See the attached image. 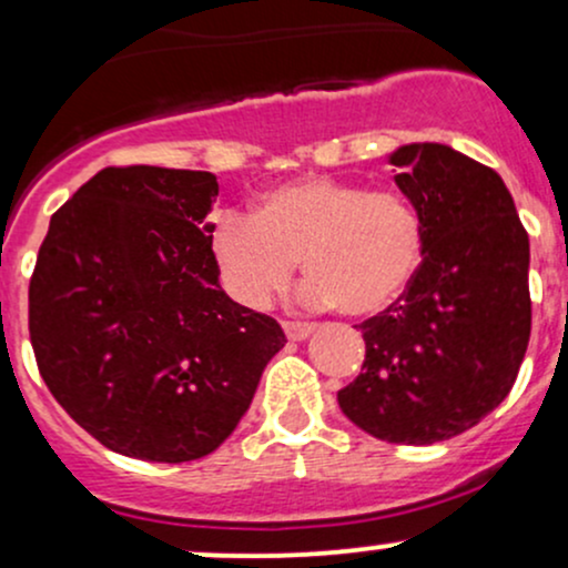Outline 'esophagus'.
Instances as JSON below:
<instances>
[{
	"mask_svg": "<svg viewBox=\"0 0 568 568\" xmlns=\"http://www.w3.org/2000/svg\"><path fill=\"white\" fill-rule=\"evenodd\" d=\"M283 331L285 336L291 338V342H302V338H306L315 331V323H298V321H285L283 323Z\"/></svg>",
	"mask_w": 568,
	"mask_h": 568,
	"instance_id": "obj_1",
	"label": "esophagus"
}]
</instances>
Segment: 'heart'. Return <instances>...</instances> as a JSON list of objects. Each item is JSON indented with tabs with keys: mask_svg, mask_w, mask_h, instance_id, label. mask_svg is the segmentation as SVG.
I'll return each mask as SVG.
<instances>
[{
	"mask_svg": "<svg viewBox=\"0 0 568 568\" xmlns=\"http://www.w3.org/2000/svg\"><path fill=\"white\" fill-rule=\"evenodd\" d=\"M211 251L224 288L251 310L288 288L302 258L306 304L374 317L419 275L427 226L406 194L312 175L266 189L253 216L221 213Z\"/></svg>",
	"mask_w": 568,
	"mask_h": 568,
	"instance_id": "obj_1",
	"label": "heart"
}]
</instances>
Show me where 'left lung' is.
I'll return each instance as SVG.
<instances>
[{
	"mask_svg": "<svg viewBox=\"0 0 568 568\" xmlns=\"http://www.w3.org/2000/svg\"><path fill=\"white\" fill-rule=\"evenodd\" d=\"M389 162L425 219V262L389 310L357 325L366 361L338 406L374 438L429 446L513 389L531 336L529 234L505 181L452 146L408 143Z\"/></svg>",
	"mask_w": 568,
	"mask_h": 568,
	"instance_id": "obj_1",
	"label": "left lung"
}]
</instances>
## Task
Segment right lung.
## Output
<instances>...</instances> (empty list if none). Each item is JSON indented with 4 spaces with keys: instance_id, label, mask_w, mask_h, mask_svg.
<instances>
[{
    "instance_id": "1",
    "label": "right lung",
    "mask_w": 568,
    "mask_h": 568,
    "mask_svg": "<svg viewBox=\"0 0 568 568\" xmlns=\"http://www.w3.org/2000/svg\"><path fill=\"white\" fill-rule=\"evenodd\" d=\"M205 171L103 168L50 219L29 283L44 384L116 454L192 462L232 435L285 334L219 285Z\"/></svg>"
}]
</instances>
